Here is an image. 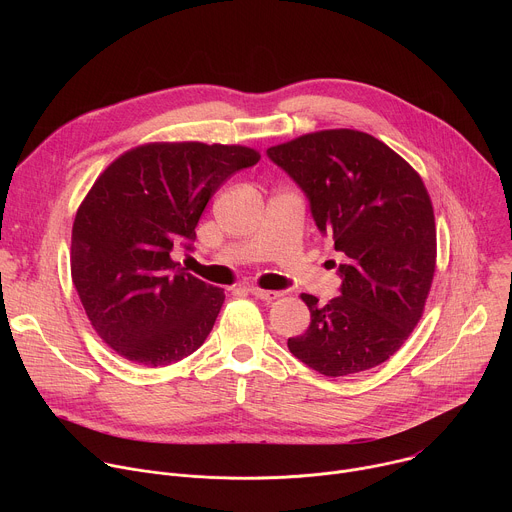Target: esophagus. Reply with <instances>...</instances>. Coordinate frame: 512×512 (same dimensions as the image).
I'll return each mask as SVG.
<instances>
[{
  "label": "esophagus",
  "mask_w": 512,
  "mask_h": 512,
  "mask_svg": "<svg viewBox=\"0 0 512 512\" xmlns=\"http://www.w3.org/2000/svg\"><path fill=\"white\" fill-rule=\"evenodd\" d=\"M249 294L255 296V298H259V300H267V302L277 300V298L281 296L279 291H269V289H261V287H249Z\"/></svg>",
  "instance_id": "obj_1"
}]
</instances>
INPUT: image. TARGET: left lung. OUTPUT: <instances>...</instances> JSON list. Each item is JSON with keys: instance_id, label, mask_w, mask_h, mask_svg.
Returning a JSON list of instances; mask_svg holds the SVG:
<instances>
[{"instance_id": "obj_1", "label": "left lung", "mask_w": 512, "mask_h": 512, "mask_svg": "<svg viewBox=\"0 0 512 512\" xmlns=\"http://www.w3.org/2000/svg\"><path fill=\"white\" fill-rule=\"evenodd\" d=\"M267 156L306 192L344 257L340 296L318 306L302 294L312 322L287 348L326 377L369 371L403 346L429 296L437 249L427 188L389 145L356 129L306 133Z\"/></svg>"}]
</instances>
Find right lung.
<instances>
[{"label":"right lung","instance_id":"add662e5","mask_svg":"<svg viewBox=\"0 0 512 512\" xmlns=\"http://www.w3.org/2000/svg\"><path fill=\"white\" fill-rule=\"evenodd\" d=\"M259 158L247 145L154 141L95 180L72 225L70 275L91 326L119 356L156 369L202 346L225 291L186 273L172 251L192 249L212 194Z\"/></svg>","mask_w":512,"mask_h":512}]
</instances>
